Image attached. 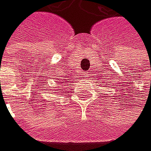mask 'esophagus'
Returning <instances> with one entry per match:
<instances>
[{
  "label": "esophagus",
  "mask_w": 151,
  "mask_h": 151,
  "mask_svg": "<svg viewBox=\"0 0 151 151\" xmlns=\"http://www.w3.org/2000/svg\"><path fill=\"white\" fill-rule=\"evenodd\" d=\"M82 75H83V77L87 78V77H89V75H90V74H89V72H87V71H86V72H83Z\"/></svg>",
  "instance_id": "34e87169"
}]
</instances>
